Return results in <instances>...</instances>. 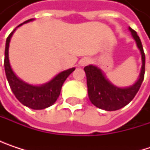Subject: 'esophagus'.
Listing matches in <instances>:
<instances>
[{
    "instance_id": "34e87169",
    "label": "esophagus",
    "mask_w": 150,
    "mask_h": 150,
    "mask_svg": "<svg viewBox=\"0 0 150 150\" xmlns=\"http://www.w3.org/2000/svg\"><path fill=\"white\" fill-rule=\"evenodd\" d=\"M89 62V60L88 59H83L82 62H81V65H86Z\"/></svg>"
}]
</instances>
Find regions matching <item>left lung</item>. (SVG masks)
I'll use <instances>...</instances> for the list:
<instances>
[{"instance_id": "left-lung-1", "label": "left lung", "mask_w": 150, "mask_h": 150, "mask_svg": "<svg viewBox=\"0 0 150 150\" xmlns=\"http://www.w3.org/2000/svg\"><path fill=\"white\" fill-rule=\"evenodd\" d=\"M129 30L136 42V45L140 49L142 60L140 78L133 86L126 88H117L106 79L101 69H99L97 67L89 65L84 68V71L87 76L88 93L90 102L97 108L107 111L117 110L129 104L137 94L144 79L145 54L142 42L134 29L129 28Z\"/></svg>"}]
</instances>
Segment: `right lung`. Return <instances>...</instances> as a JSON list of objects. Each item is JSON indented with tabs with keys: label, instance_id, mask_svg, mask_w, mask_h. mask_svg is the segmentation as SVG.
<instances>
[{
	"label": "right lung",
	"instance_id": "add662e5",
	"mask_svg": "<svg viewBox=\"0 0 150 150\" xmlns=\"http://www.w3.org/2000/svg\"><path fill=\"white\" fill-rule=\"evenodd\" d=\"M32 20L33 19L28 20L23 23L28 22ZM23 23L20 24L18 27H20ZM15 30V29H14L7 38L4 57L5 73L10 88L13 91L15 97L20 101V103L32 109H43L47 107H50L55 103V101L59 97L63 82L75 69L73 68L60 73L49 82L42 86H32L21 81L13 72L8 60L9 42Z\"/></svg>",
	"mask_w": 150,
	"mask_h": 150
}]
</instances>
